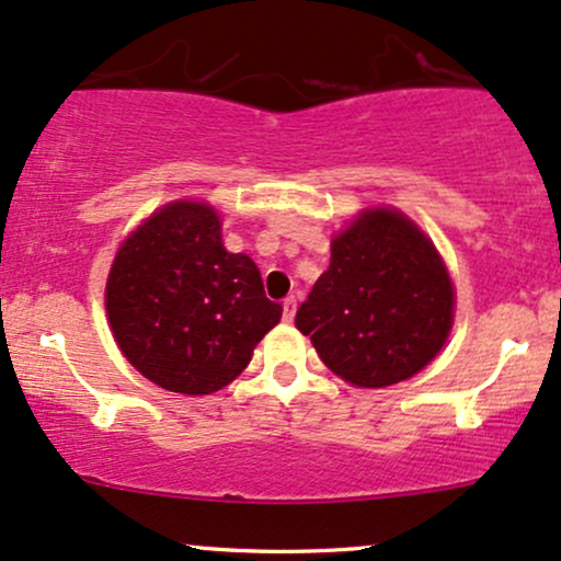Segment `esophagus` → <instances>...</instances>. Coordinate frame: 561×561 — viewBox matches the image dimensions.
Segmentation results:
<instances>
[{"mask_svg":"<svg viewBox=\"0 0 561 561\" xmlns=\"http://www.w3.org/2000/svg\"><path fill=\"white\" fill-rule=\"evenodd\" d=\"M295 311H298V298H295V295H289V298L282 302V319L293 321Z\"/></svg>","mask_w":561,"mask_h":561,"instance_id":"esophagus-1","label":"esophagus"}]
</instances>
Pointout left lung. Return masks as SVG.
Returning <instances> with one entry per match:
<instances>
[{"mask_svg":"<svg viewBox=\"0 0 561 561\" xmlns=\"http://www.w3.org/2000/svg\"><path fill=\"white\" fill-rule=\"evenodd\" d=\"M295 327L356 388L422 371L454 327V285L433 240L396 208L364 210L332 240L330 268Z\"/></svg>","mask_w":561,"mask_h":561,"instance_id":"obj_1","label":"left lung"}]
</instances>
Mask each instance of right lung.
I'll list each match as a JSON object with an SVG mask.
<instances>
[{
  "label": "right lung",
  "mask_w": 561,
  "mask_h": 561,
  "mask_svg": "<svg viewBox=\"0 0 561 561\" xmlns=\"http://www.w3.org/2000/svg\"><path fill=\"white\" fill-rule=\"evenodd\" d=\"M105 306L128 364L184 396L227 388L282 319L253 259L224 248L216 208L192 199L163 205L126 237Z\"/></svg>",
  "instance_id": "add662e5"
}]
</instances>
